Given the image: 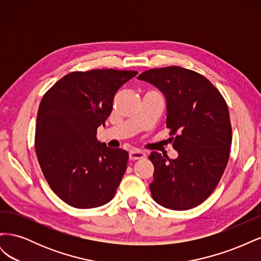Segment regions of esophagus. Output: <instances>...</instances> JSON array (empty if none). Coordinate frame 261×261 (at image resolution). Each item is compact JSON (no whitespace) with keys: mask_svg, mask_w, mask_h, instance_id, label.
I'll list each match as a JSON object with an SVG mask.
<instances>
[{"mask_svg":"<svg viewBox=\"0 0 261 261\" xmlns=\"http://www.w3.org/2000/svg\"><path fill=\"white\" fill-rule=\"evenodd\" d=\"M129 156V160H139V159H144L146 158V153L144 151H141V150H132L128 153Z\"/></svg>","mask_w":261,"mask_h":261,"instance_id":"1","label":"esophagus"}]
</instances>
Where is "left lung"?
<instances>
[{
    "instance_id": "obj_1",
    "label": "left lung",
    "mask_w": 261,
    "mask_h": 261,
    "mask_svg": "<svg viewBox=\"0 0 261 261\" xmlns=\"http://www.w3.org/2000/svg\"><path fill=\"white\" fill-rule=\"evenodd\" d=\"M139 81L153 85L167 103V127L178 155L151 152L153 200L171 210H188L206 200L230 155L232 127L225 100L206 77L179 66L149 69Z\"/></svg>"
}]
</instances>
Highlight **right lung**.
Instances as JSON below:
<instances>
[{"label":"right lung","mask_w":261,"mask_h":261,"mask_svg":"<svg viewBox=\"0 0 261 261\" xmlns=\"http://www.w3.org/2000/svg\"><path fill=\"white\" fill-rule=\"evenodd\" d=\"M138 72L92 69L70 73L53 85L39 106L35 148L52 191L80 209L113 199L126 171L128 153L97 139L115 93Z\"/></svg>","instance_id":"obj_1"}]
</instances>
